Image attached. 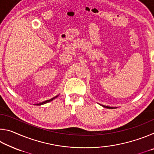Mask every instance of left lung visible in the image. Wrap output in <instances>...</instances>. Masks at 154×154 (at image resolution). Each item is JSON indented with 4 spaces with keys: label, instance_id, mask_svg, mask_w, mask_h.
Wrapping results in <instances>:
<instances>
[{
    "label": "left lung",
    "instance_id": "obj_1",
    "mask_svg": "<svg viewBox=\"0 0 154 154\" xmlns=\"http://www.w3.org/2000/svg\"><path fill=\"white\" fill-rule=\"evenodd\" d=\"M105 108H108V109H114V107H111V106H105V105H102Z\"/></svg>",
    "mask_w": 154,
    "mask_h": 154
}]
</instances>
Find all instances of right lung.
<instances>
[{
	"instance_id": "1",
	"label": "right lung",
	"mask_w": 154,
	"mask_h": 154,
	"mask_svg": "<svg viewBox=\"0 0 154 154\" xmlns=\"http://www.w3.org/2000/svg\"><path fill=\"white\" fill-rule=\"evenodd\" d=\"M58 96H55V97H54V98H51V99H49V100H45V101H43V102H42V103H40L36 104V105H44V104L48 103H49V102H50V101L53 100L54 99H55L56 98L58 97Z\"/></svg>"
}]
</instances>
